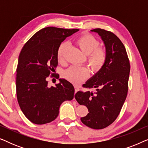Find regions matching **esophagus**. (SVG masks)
I'll use <instances>...</instances> for the list:
<instances>
[{"instance_id": "34e87169", "label": "esophagus", "mask_w": 148, "mask_h": 148, "mask_svg": "<svg viewBox=\"0 0 148 148\" xmlns=\"http://www.w3.org/2000/svg\"><path fill=\"white\" fill-rule=\"evenodd\" d=\"M74 88H75V92H78V91L79 90V87H77V86H75L74 87Z\"/></svg>"}]
</instances>
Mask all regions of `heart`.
Returning a JSON list of instances; mask_svg holds the SVG:
<instances>
[{"label": "heart", "instance_id": "b5f03b06", "mask_svg": "<svg viewBox=\"0 0 148 148\" xmlns=\"http://www.w3.org/2000/svg\"><path fill=\"white\" fill-rule=\"evenodd\" d=\"M75 42L82 51L88 55V62L94 72H98L104 65L106 60V52L99 47L100 42L91 34H83L77 38ZM68 44L62 42L57 50V58L59 62L64 60V52ZM89 75L88 69L84 66H71L62 73L63 77L74 84H79Z\"/></svg>", "mask_w": 148, "mask_h": 148}]
</instances>
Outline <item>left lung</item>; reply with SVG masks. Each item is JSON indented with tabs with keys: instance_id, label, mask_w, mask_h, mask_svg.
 Returning a JSON list of instances; mask_svg holds the SVG:
<instances>
[{
	"instance_id": "obj_1",
	"label": "left lung",
	"mask_w": 148,
	"mask_h": 148,
	"mask_svg": "<svg viewBox=\"0 0 148 148\" xmlns=\"http://www.w3.org/2000/svg\"><path fill=\"white\" fill-rule=\"evenodd\" d=\"M100 36L106 52L104 65L83 87L96 88L95 93L79 91L75 98L80 105H85L89 113L82 117L85 125L102 129L116 120L128 92L130 63L122 42L112 32L97 28L91 30Z\"/></svg>"
}]
</instances>
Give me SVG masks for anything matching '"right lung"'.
<instances>
[{
  "instance_id": "1",
  "label": "right lung",
  "mask_w": 148,
  "mask_h": 148,
  "mask_svg": "<svg viewBox=\"0 0 148 148\" xmlns=\"http://www.w3.org/2000/svg\"><path fill=\"white\" fill-rule=\"evenodd\" d=\"M78 31L43 28L26 42L20 52L16 77L17 101L24 115L34 124L52 122L58 116L60 104L73 98L75 89L69 82L59 79L55 86L48 87L47 78L58 65V46Z\"/></svg>"
}]
</instances>
